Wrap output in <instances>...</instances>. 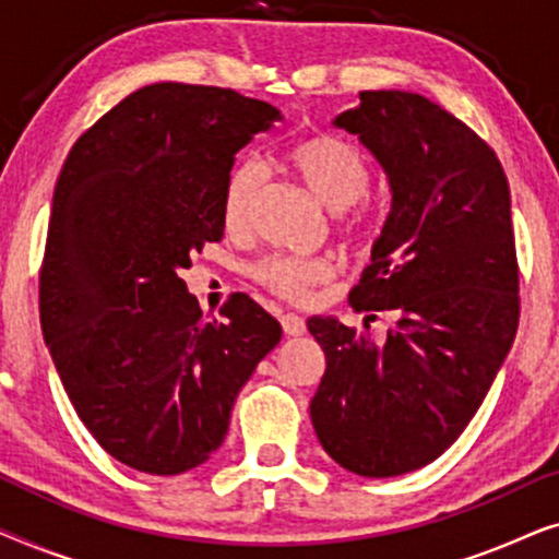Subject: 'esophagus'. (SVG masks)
Returning <instances> with one entry per match:
<instances>
[{
  "instance_id": "1",
  "label": "esophagus",
  "mask_w": 559,
  "mask_h": 559,
  "mask_svg": "<svg viewBox=\"0 0 559 559\" xmlns=\"http://www.w3.org/2000/svg\"><path fill=\"white\" fill-rule=\"evenodd\" d=\"M280 323H282V331H285V335H302L305 333V320L300 316H295V312L282 316Z\"/></svg>"
}]
</instances>
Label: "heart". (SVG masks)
<instances>
[{"instance_id":"1","label":"heart","mask_w":559,"mask_h":559,"mask_svg":"<svg viewBox=\"0 0 559 559\" xmlns=\"http://www.w3.org/2000/svg\"><path fill=\"white\" fill-rule=\"evenodd\" d=\"M289 165L302 186L318 198L325 209L346 211L369 193L371 167L364 152L341 136H312L289 152ZM262 182V165L254 157L241 159L228 175L224 193L226 226H239L247 218L249 203ZM364 221L356 218L354 228ZM331 277V266L320 259L300 257H270L257 266V280L287 300H305L310 287Z\"/></svg>"}]
</instances>
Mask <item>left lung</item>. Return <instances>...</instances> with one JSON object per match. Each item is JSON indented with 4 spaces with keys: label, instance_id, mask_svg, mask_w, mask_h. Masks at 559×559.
Instances as JSON below:
<instances>
[{
    "label": "left lung",
    "instance_id": "obj_1",
    "mask_svg": "<svg viewBox=\"0 0 559 559\" xmlns=\"http://www.w3.org/2000/svg\"><path fill=\"white\" fill-rule=\"evenodd\" d=\"M333 119L386 175L392 209L350 308L392 312L384 343L308 320L325 350L310 402L341 468L392 478L440 457L486 400L519 325L511 195L493 150L412 91H361Z\"/></svg>",
    "mask_w": 559,
    "mask_h": 559
}]
</instances>
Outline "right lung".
Wrapping results in <instances>:
<instances>
[{
  "label": "right lung",
  "instance_id": "add662e5",
  "mask_svg": "<svg viewBox=\"0 0 559 559\" xmlns=\"http://www.w3.org/2000/svg\"><path fill=\"white\" fill-rule=\"evenodd\" d=\"M282 111L231 88L152 83L79 136L60 170L40 323L68 400L129 468L178 476L228 432L282 325L249 295L205 320L180 272L224 236L236 152Z\"/></svg>",
  "mask_w": 559,
  "mask_h": 559
}]
</instances>
